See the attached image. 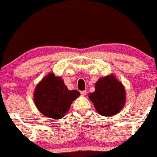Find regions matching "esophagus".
Wrapping results in <instances>:
<instances>
[{
	"instance_id": "obj_1",
	"label": "esophagus",
	"mask_w": 157,
	"mask_h": 157,
	"mask_svg": "<svg viewBox=\"0 0 157 157\" xmlns=\"http://www.w3.org/2000/svg\"><path fill=\"white\" fill-rule=\"evenodd\" d=\"M81 94H82V96H85L86 94H87V91H86V90H82V91H81Z\"/></svg>"
}]
</instances>
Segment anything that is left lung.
Returning <instances> with one entry per match:
<instances>
[{"label":"left lung","mask_w":157,"mask_h":157,"mask_svg":"<svg viewBox=\"0 0 157 157\" xmlns=\"http://www.w3.org/2000/svg\"><path fill=\"white\" fill-rule=\"evenodd\" d=\"M100 115H114L121 112L126 102L124 86L112 74L100 78L95 84V91L89 94Z\"/></svg>","instance_id":"1"}]
</instances>
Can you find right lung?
I'll list each match as a JSON object with an SVG mask.
<instances>
[{
  "label": "right lung",
  "instance_id": "obj_1",
  "mask_svg": "<svg viewBox=\"0 0 157 157\" xmlns=\"http://www.w3.org/2000/svg\"><path fill=\"white\" fill-rule=\"evenodd\" d=\"M79 96L78 90H68L63 79L50 72L36 85L33 100L42 114L58 120L64 117L72 102Z\"/></svg>",
  "mask_w": 157,
  "mask_h": 157
}]
</instances>
